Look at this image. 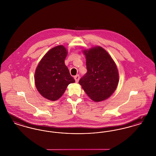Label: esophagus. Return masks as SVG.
Masks as SVG:
<instances>
[{
    "instance_id": "1",
    "label": "esophagus",
    "mask_w": 156,
    "mask_h": 156,
    "mask_svg": "<svg viewBox=\"0 0 156 156\" xmlns=\"http://www.w3.org/2000/svg\"><path fill=\"white\" fill-rule=\"evenodd\" d=\"M74 79L75 80V82L77 83L79 81V80H80V75H77L75 76Z\"/></svg>"
}]
</instances>
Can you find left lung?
Listing matches in <instances>:
<instances>
[{"mask_svg": "<svg viewBox=\"0 0 156 156\" xmlns=\"http://www.w3.org/2000/svg\"><path fill=\"white\" fill-rule=\"evenodd\" d=\"M87 73L79 81L82 89L94 102H101L111 96L119 83L117 66L101 46L84 49Z\"/></svg>", "mask_w": 156, "mask_h": 156, "instance_id": "8db88e82", "label": "left lung"}]
</instances>
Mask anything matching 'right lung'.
Instances as JSON below:
<instances>
[{
	"label": "right lung",
	"mask_w": 156,
	"mask_h": 156,
	"mask_svg": "<svg viewBox=\"0 0 156 156\" xmlns=\"http://www.w3.org/2000/svg\"><path fill=\"white\" fill-rule=\"evenodd\" d=\"M67 54L68 51L64 45L54 47L45 54L36 69V87L42 97L50 101L58 100L67 86L75 82L65 64Z\"/></svg>",
	"instance_id": "right-lung-1"
}]
</instances>
